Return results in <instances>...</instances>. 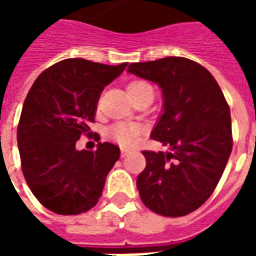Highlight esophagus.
<instances>
[{"label": "esophagus", "mask_w": 256, "mask_h": 256, "mask_svg": "<svg viewBox=\"0 0 256 256\" xmlns=\"http://www.w3.org/2000/svg\"><path fill=\"white\" fill-rule=\"evenodd\" d=\"M128 152H130V150H128V148H122V150H120V154H122V156H123V158H124V156L128 155Z\"/></svg>", "instance_id": "esophagus-1"}]
</instances>
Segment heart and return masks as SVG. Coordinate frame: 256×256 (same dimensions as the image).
<instances>
[{
    "mask_svg": "<svg viewBox=\"0 0 256 256\" xmlns=\"http://www.w3.org/2000/svg\"><path fill=\"white\" fill-rule=\"evenodd\" d=\"M148 89H150V86L146 82L133 80V82H130L128 84V94L134 96L140 93V92H144V90ZM140 134H141V128H140L138 124L128 122L115 123V124H112L111 128L106 130V137L108 138L114 140V141H116L120 145H124V146L133 145L138 140Z\"/></svg>",
    "mask_w": 256,
    "mask_h": 256,
    "instance_id": "obj_1",
    "label": "heart"
}]
</instances>
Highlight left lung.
Wrapping results in <instances>:
<instances>
[{
  "mask_svg": "<svg viewBox=\"0 0 256 256\" xmlns=\"http://www.w3.org/2000/svg\"><path fill=\"white\" fill-rule=\"evenodd\" d=\"M128 74L162 89L163 108L150 137L168 152L144 150L137 177L142 203L163 216H184L211 196L230 156V110L203 66L185 58L132 63Z\"/></svg>",
  "mask_w": 256,
  "mask_h": 256,
  "instance_id": "8db88e82",
  "label": "left lung"
}]
</instances>
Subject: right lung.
Returning <instances> with one entry per match:
<instances>
[{"instance_id": "add662e5", "label": "right lung", "mask_w": 256, "mask_h": 256, "mask_svg": "<svg viewBox=\"0 0 256 256\" xmlns=\"http://www.w3.org/2000/svg\"><path fill=\"white\" fill-rule=\"evenodd\" d=\"M126 66L66 58L45 70L26 97L18 126L22 170L34 196L56 214L94 207L120 156L111 142H98L94 152L75 144L80 134H89L101 92Z\"/></svg>"}]
</instances>
